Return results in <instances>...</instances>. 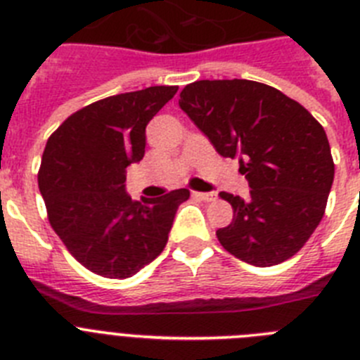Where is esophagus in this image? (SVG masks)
I'll return each mask as SVG.
<instances>
[{"label":"esophagus","instance_id":"1","mask_svg":"<svg viewBox=\"0 0 360 360\" xmlns=\"http://www.w3.org/2000/svg\"><path fill=\"white\" fill-rule=\"evenodd\" d=\"M192 195L195 197V199H199V200H206V202H210V200H215L217 199V193L215 192H192Z\"/></svg>","mask_w":360,"mask_h":360}]
</instances>
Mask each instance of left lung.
<instances>
[{"instance_id": "1", "label": "left lung", "mask_w": 360, "mask_h": 360, "mask_svg": "<svg viewBox=\"0 0 360 360\" xmlns=\"http://www.w3.org/2000/svg\"><path fill=\"white\" fill-rule=\"evenodd\" d=\"M179 105L222 158H238L249 199L222 192L233 220L217 229L222 248L267 267L296 255L321 222L333 160L321 124L301 103L252 80H197Z\"/></svg>"}]
</instances>
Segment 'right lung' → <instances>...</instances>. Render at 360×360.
I'll return each instance as SVG.
<instances>
[{"mask_svg": "<svg viewBox=\"0 0 360 360\" xmlns=\"http://www.w3.org/2000/svg\"><path fill=\"white\" fill-rule=\"evenodd\" d=\"M177 93L152 86L108 96L71 115L50 136L39 190L53 231L86 269L129 278L163 251L186 188L132 200L125 170L145 156L148 122Z\"/></svg>", "mask_w": 360, "mask_h": 360, "instance_id": "right-lung-1", "label": "right lung"}]
</instances>
